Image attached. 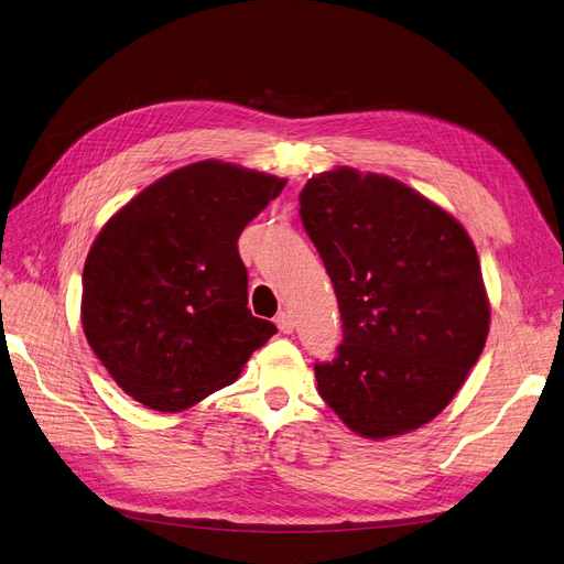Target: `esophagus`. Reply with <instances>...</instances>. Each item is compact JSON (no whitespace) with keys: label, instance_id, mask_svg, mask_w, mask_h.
I'll use <instances>...</instances> for the list:
<instances>
[{"label":"esophagus","instance_id":"esophagus-1","mask_svg":"<svg viewBox=\"0 0 564 564\" xmlns=\"http://www.w3.org/2000/svg\"><path fill=\"white\" fill-rule=\"evenodd\" d=\"M275 324H278L280 333H284V335L293 333V316H291L289 312H280V314L275 316Z\"/></svg>","mask_w":564,"mask_h":564}]
</instances>
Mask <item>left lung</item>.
Wrapping results in <instances>:
<instances>
[{
	"instance_id": "obj_1",
	"label": "left lung",
	"mask_w": 564,
	"mask_h": 564,
	"mask_svg": "<svg viewBox=\"0 0 564 564\" xmlns=\"http://www.w3.org/2000/svg\"><path fill=\"white\" fill-rule=\"evenodd\" d=\"M301 220L335 286L344 339L318 394L365 438L409 434L464 386L489 335L466 229L413 187L337 167L312 176Z\"/></svg>"
}]
</instances>
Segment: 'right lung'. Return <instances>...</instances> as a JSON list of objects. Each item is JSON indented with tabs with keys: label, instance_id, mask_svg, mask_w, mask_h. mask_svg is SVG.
<instances>
[{
	"label": "right lung",
	"instance_id": "obj_1",
	"mask_svg": "<svg viewBox=\"0 0 564 564\" xmlns=\"http://www.w3.org/2000/svg\"><path fill=\"white\" fill-rule=\"evenodd\" d=\"M284 178L220 160L181 167L107 220L83 273V328L117 386L176 413L238 379L278 328L248 310L238 236Z\"/></svg>",
	"mask_w": 564,
	"mask_h": 564
}]
</instances>
